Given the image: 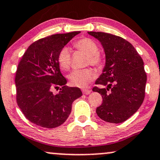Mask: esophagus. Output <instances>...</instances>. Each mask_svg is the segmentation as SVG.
I'll return each mask as SVG.
<instances>
[{
	"mask_svg": "<svg viewBox=\"0 0 160 160\" xmlns=\"http://www.w3.org/2000/svg\"><path fill=\"white\" fill-rule=\"evenodd\" d=\"M91 92H92V91H91L90 89H83V90H82V93H83L84 94H86V95L89 94Z\"/></svg>",
	"mask_w": 160,
	"mask_h": 160,
	"instance_id": "1",
	"label": "esophagus"
}]
</instances>
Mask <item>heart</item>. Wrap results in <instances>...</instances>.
<instances>
[{"instance_id": "b5f03b06", "label": "heart", "mask_w": 160, "mask_h": 160, "mask_svg": "<svg viewBox=\"0 0 160 160\" xmlns=\"http://www.w3.org/2000/svg\"><path fill=\"white\" fill-rule=\"evenodd\" d=\"M77 49L88 56V63L90 65L100 67L102 64V59L98 54L99 47L96 42L85 38L79 40L74 43ZM58 61L62 69L67 70L70 68L72 62V52L67 46L62 48L58 53ZM96 77V74L92 69H76L68 74V78L71 83L77 87L83 88L88 85Z\"/></svg>"}]
</instances>
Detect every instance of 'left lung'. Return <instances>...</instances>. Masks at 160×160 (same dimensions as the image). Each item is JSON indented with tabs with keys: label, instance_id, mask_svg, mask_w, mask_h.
Returning a JSON list of instances; mask_svg holds the SVG:
<instances>
[{
	"label": "left lung",
	"instance_id": "obj_1",
	"mask_svg": "<svg viewBox=\"0 0 160 160\" xmlns=\"http://www.w3.org/2000/svg\"><path fill=\"white\" fill-rule=\"evenodd\" d=\"M88 34L100 41L106 55L102 73L95 84L106 88H93L102 98L97 114L107 122H125L144 100L147 81L144 62L134 46L123 38L100 32Z\"/></svg>",
	"mask_w": 160,
	"mask_h": 160
}]
</instances>
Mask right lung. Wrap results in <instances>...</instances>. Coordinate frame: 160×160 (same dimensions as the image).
<instances>
[{"mask_svg": "<svg viewBox=\"0 0 160 160\" xmlns=\"http://www.w3.org/2000/svg\"><path fill=\"white\" fill-rule=\"evenodd\" d=\"M80 32L57 34L29 46L18 66L15 75L17 102L26 118L47 128L60 126L69 116L72 105L82 96L77 87H68L58 61V53ZM62 86L58 94L51 92Z\"/></svg>", "mask_w": 160, "mask_h": 160, "instance_id": "obj_1", "label": "right lung"}]
</instances>
